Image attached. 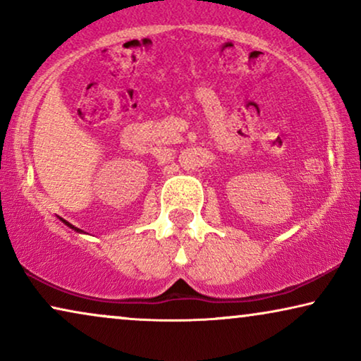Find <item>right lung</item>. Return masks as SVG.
I'll return each instance as SVG.
<instances>
[{
	"mask_svg": "<svg viewBox=\"0 0 361 361\" xmlns=\"http://www.w3.org/2000/svg\"><path fill=\"white\" fill-rule=\"evenodd\" d=\"M63 224H66V225H68V226H71V228H73V230H77V231H80V230H78V228H75V226H72L71 224H68V221H66V220H63Z\"/></svg>",
	"mask_w": 361,
	"mask_h": 361,
	"instance_id": "add662e5",
	"label": "right lung"
}]
</instances>
